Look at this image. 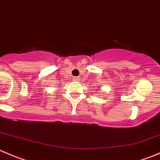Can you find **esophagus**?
I'll return each mask as SVG.
<instances>
[{
    "instance_id": "esophagus-1",
    "label": "esophagus",
    "mask_w": 160,
    "mask_h": 160,
    "mask_svg": "<svg viewBox=\"0 0 160 160\" xmlns=\"http://www.w3.org/2000/svg\"><path fill=\"white\" fill-rule=\"evenodd\" d=\"M74 80H75V81L79 82V81H80V77H75V78H74Z\"/></svg>"
}]
</instances>
